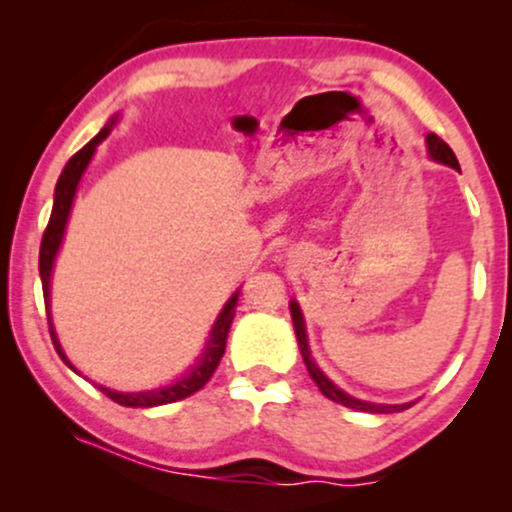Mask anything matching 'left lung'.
<instances>
[{
	"label": "left lung",
	"instance_id": "left-lung-1",
	"mask_svg": "<svg viewBox=\"0 0 512 512\" xmlns=\"http://www.w3.org/2000/svg\"><path fill=\"white\" fill-rule=\"evenodd\" d=\"M426 142H428V154L436 158V161L445 163V166H452V168L460 170V163H457V158H455V154H452V149H450L448 144L443 142V139L438 137V134H428ZM291 317H293V327H296V337H298V346H301L303 361H305V366H308L310 378H313L315 385L320 387L322 395L330 397L332 402L344 404V407H351V409H358V411H370V414H392V411H404V409H409V404H370V402H361V399L346 395L344 390H339V387L334 385L332 380L327 378V375L322 373V370L315 366L313 356H310L308 337H305L303 313H301V308H298L296 301L291 303Z\"/></svg>",
	"mask_w": 512,
	"mask_h": 512
}]
</instances>
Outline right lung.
Masks as SVG:
<instances>
[{"label":"right lung","instance_id":"add662e5","mask_svg":"<svg viewBox=\"0 0 512 512\" xmlns=\"http://www.w3.org/2000/svg\"><path fill=\"white\" fill-rule=\"evenodd\" d=\"M113 122L115 120H110V125H105L101 132H98V137H93L91 142L84 146V149H79L72 158H69V163L62 170L60 180H57L55 204H52V214H50L48 228H45V233H43V243H40V260H38L40 262V279H43L45 308L50 305L52 262H55L57 250H60V243H62V236H64V226H67L69 209H72V202H74V195H76V185H79L81 175H84V170L88 166V161H91L96 146L101 144L103 139L110 134V127H113ZM238 296H240V291L233 293L231 301H228L226 308L221 310L219 320H216L214 330H211L207 354H204L202 361H199V366H195L192 373H187L185 378L178 380L175 385L161 387V390L134 392V395H129V392H115V390H108V387H101L103 395L110 397L117 404H122V407H158V404L180 402V399L195 395L197 390H202V387L209 383L211 375H214V370L219 368L223 351H226V337H228V330H231L233 315H236ZM48 325H50V337H52V344H55L57 354H60V358L64 363H67L69 368H74L72 363L67 361V356H64L60 342H57V334H55V330H52V322H50V313H48Z\"/></svg>","mask_w":512,"mask_h":512}]
</instances>
